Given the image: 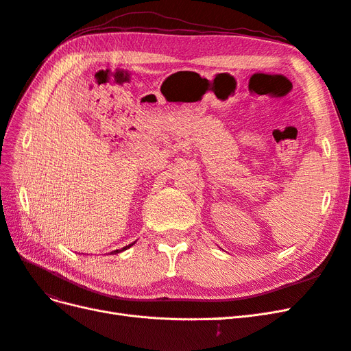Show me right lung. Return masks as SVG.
I'll list each match as a JSON object with an SVG mask.
<instances>
[{
  "mask_svg": "<svg viewBox=\"0 0 351 351\" xmlns=\"http://www.w3.org/2000/svg\"><path fill=\"white\" fill-rule=\"evenodd\" d=\"M134 243H136V241H134ZM134 243H132V244H129V246H125V247H123V249H121V250H114V252H111V253H112V254H114V253H120V252H123V250H127V249H129V247H132V246H133V244H134Z\"/></svg>",
  "mask_w": 351,
  "mask_h": 351,
  "instance_id": "right-lung-1",
  "label": "right lung"
}]
</instances>
